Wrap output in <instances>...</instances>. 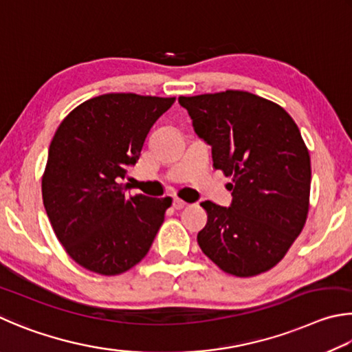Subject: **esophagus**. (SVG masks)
Listing matches in <instances>:
<instances>
[{
  "mask_svg": "<svg viewBox=\"0 0 352 352\" xmlns=\"http://www.w3.org/2000/svg\"><path fill=\"white\" fill-rule=\"evenodd\" d=\"M186 206H187L186 201H182V199H179V198L173 199V207H175L176 210H181V208H184Z\"/></svg>",
  "mask_w": 352,
  "mask_h": 352,
  "instance_id": "1",
  "label": "esophagus"
}]
</instances>
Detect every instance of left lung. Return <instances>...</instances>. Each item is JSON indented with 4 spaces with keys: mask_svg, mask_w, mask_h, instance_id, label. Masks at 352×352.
I'll use <instances>...</instances> for the list:
<instances>
[{
    "mask_svg": "<svg viewBox=\"0 0 352 352\" xmlns=\"http://www.w3.org/2000/svg\"><path fill=\"white\" fill-rule=\"evenodd\" d=\"M213 166L233 176L230 207L201 202V250L224 272L272 269L300 235L309 210L311 157L297 123L280 104L245 91L179 97Z\"/></svg>",
    "mask_w": 352,
    "mask_h": 352,
    "instance_id": "8db88e82",
    "label": "left lung"
}]
</instances>
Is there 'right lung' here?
Listing matches in <instances>:
<instances>
[{
	"instance_id": "obj_1",
	"label": "right lung",
	"mask_w": 352,
	"mask_h": 352,
	"mask_svg": "<svg viewBox=\"0 0 352 352\" xmlns=\"http://www.w3.org/2000/svg\"><path fill=\"white\" fill-rule=\"evenodd\" d=\"M175 97L103 94L71 111L49 145L41 181L47 218L74 261L119 275L144 258L171 198L125 195L122 184Z\"/></svg>"
}]
</instances>
